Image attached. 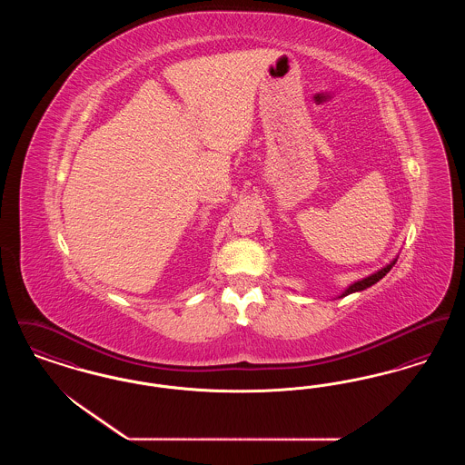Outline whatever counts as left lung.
I'll list each match as a JSON object with an SVG mask.
<instances>
[{
  "label": "left lung",
  "mask_w": 465,
  "mask_h": 465,
  "mask_svg": "<svg viewBox=\"0 0 465 465\" xmlns=\"http://www.w3.org/2000/svg\"><path fill=\"white\" fill-rule=\"evenodd\" d=\"M398 258L399 256H396L391 263H387L383 268L376 270L375 273H371V275H368V277H364V279H361V281H355V282H352L351 286H347L345 291H343L338 298H343V296H349V294H352V292H359V291H364V289L371 288L373 284H376L380 279H383V277L391 272V268L396 265Z\"/></svg>",
  "instance_id": "8db88e82"
}]
</instances>
